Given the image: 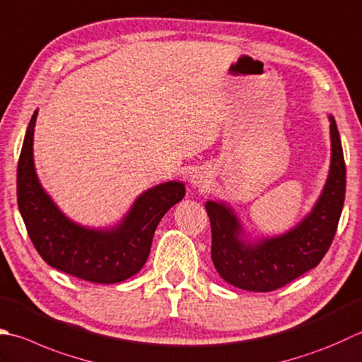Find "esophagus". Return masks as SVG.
Returning a JSON list of instances; mask_svg holds the SVG:
<instances>
[{
    "label": "esophagus",
    "mask_w": 362,
    "mask_h": 362,
    "mask_svg": "<svg viewBox=\"0 0 362 362\" xmlns=\"http://www.w3.org/2000/svg\"><path fill=\"white\" fill-rule=\"evenodd\" d=\"M189 183L194 189L204 191L210 187V175L204 171H196L193 175H191Z\"/></svg>",
    "instance_id": "esophagus-1"
}]
</instances>
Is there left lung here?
<instances>
[{"label":"left lung","mask_w":362,"mask_h":362,"mask_svg":"<svg viewBox=\"0 0 362 362\" xmlns=\"http://www.w3.org/2000/svg\"><path fill=\"white\" fill-rule=\"evenodd\" d=\"M331 160L327 182L310 211L279 235L256 237L224 201H207L211 260L230 286L272 292L313 270L329 250L345 199V161L336 120L328 115Z\"/></svg>","instance_id":"obj_1"}]
</instances>
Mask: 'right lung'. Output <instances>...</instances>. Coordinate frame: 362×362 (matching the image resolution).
<instances>
[{"label": "right lung", "mask_w": 362, "mask_h": 362, "mask_svg": "<svg viewBox=\"0 0 362 362\" xmlns=\"http://www.w3.org/2000/svg\"><path fill=\"white\" fill-rule=\"evenodd\" d=\"M28 124L17 168L20 215L35 250L49 267L95 284H116L141 272L155 229L166 211L185 196V183L163 182L143 191L112 226L90 228L74 221L42 187L34 166V127Z\"/></svg>", "instance_id": "obj_1"}]
</instances>
